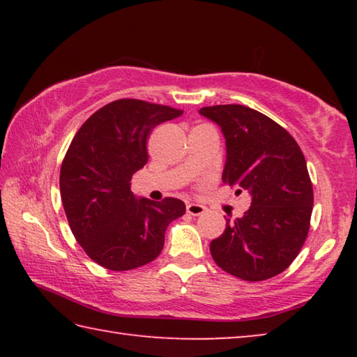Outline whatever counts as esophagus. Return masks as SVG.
<instances>
[{"label":"esophagus","instance_id":"1","mask_svg":"<svg viewBox=\"0 0 357 357\" xmlns=\"http://www.w3.org/2000/svg\"><path fill=\"white\" fill-rule=\"evenodd\" d=\"M185 211H187V214H190V215H202V214H204L206 208L202 206V204H197V203H187Z\"/></svg>","mask_w":357,"mask_h":357}]
</instances>
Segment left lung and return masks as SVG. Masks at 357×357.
<instances>
[{"label":"left lung","mask_w":357,"mask_h":357,"mask_svg":"<svg viewBox=\"0 0 357 357\" xmlns=\"http://www.w3.org/2000/svg\"><path fill=\"white\" fill-rule=\"evenodd\" d=\"M220 126L227 143L222 181L249 190L250 208L211 241L219 268L247 282L285 271L298 257L310 228L312 181L305 157L288 132L253 108L229 104L200 108Z\"/></svg>","instance_id":"8db88e82"}]
</instances>
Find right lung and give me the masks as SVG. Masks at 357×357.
<instances>
[{
    "label": "right lung",
    "instance_id": "obj_1",
    "mask_svg": "<svg viewBox=\"0 0 357 357\" xmlns=\"http://www.w3.org/2000/svg\"><path fill=\"white\" fill-rule=\"evenodd\" d=\"M183 110L138 99H119L93 113L70 142L59 173L69 227L86 255L110 271H130L164 249L168 223L185 204L135 198L130 179L148 162V137Z\"/></svg>",
    "mask_w": 357,
    "mask_h": 357
}]
</instances>
